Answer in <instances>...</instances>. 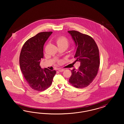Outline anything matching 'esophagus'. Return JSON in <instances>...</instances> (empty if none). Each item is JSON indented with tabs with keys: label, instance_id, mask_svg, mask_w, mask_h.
I'll return each instance as SVG.
<instances>
[{
	"label": "esophagus",
	"instance_id": "obj_1",
	"mask_svg": "<svg viewBox=\"0 0 124 124\" xmlns=\"http://www.w3.org/2000/svg\"><path fill=\"white\" fill-rule=\"evenodd\" d=\"M58 71H60V72H62V71H65V69H58Z\"/></svg>",
	"mask_w": 124,
	"mask_h": 124
}]
</instances>
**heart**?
<instances>
[{
	"label": "heart",
	"instance_id": "b5f03b06",
	"mask_svg": "<svg viewBox=\"0 0 124 124\" xmlns=\"http://www.w3.org/2000/svg\"><path fill=\"white\" fill-rule=\"evenodd\" d=\"M56 43L58 46H65L67 47L69 45L68 39L64 37H60L56 39Z\"/></svg>",
	"mask_w": 124,
	"mask_h": 124
}]
</instances>
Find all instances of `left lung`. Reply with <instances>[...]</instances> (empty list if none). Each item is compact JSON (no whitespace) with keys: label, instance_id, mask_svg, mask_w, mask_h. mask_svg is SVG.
<instances>
[{"label":"left lung","instance_id":"obj_1","mask_svg":"<svg viewBox=\"0 0 124 124\" xmlns=\"http://www.w3.org/2000/svg\"><path fill=\"white\" fill-rule=\"evenodd\" d=\"M68 32L75 44L74 58L80 62L78 70H71L69 82L75 87L83 88L93 82L98 73L100 63L99 48L91 37L76 31Z\"/></svg>","mask_w":124,"mask_h":124}]
</instances>
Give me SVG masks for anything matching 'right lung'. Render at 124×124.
Segmentation results:
<instances>
[{
	"label": "right lung",
	"mask_w": 124,
	"mask_h": 124,
	"mask_svg": "<svg viewBox=\"0 0 124 124\" xmlns=\"http://www.w3.org/2000/svg\"><path fill=\"white\" fill-rule=\"evenodd\" d=\"M52 31L42 32L30 38L24 44L19 57L21 71L30 86L33 90L43 91L52 84L56 71L40 66L44 58L43 48Z\"/></svg>",
	"instance_id": "1"
}]
</instances>
